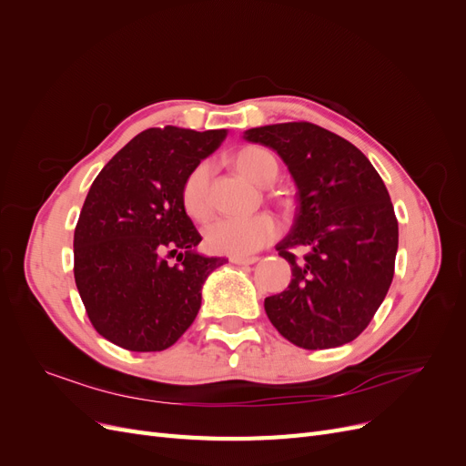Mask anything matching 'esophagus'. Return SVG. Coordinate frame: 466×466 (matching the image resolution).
Masks as SVG:
<instances>
[{"label":"esophagus","mask_w":466,"mask_h":466,"mask_svg":"<svg viewBox=\"0 0 466 466\" xmlns=\"http://www.w3.org/2000/svg\"><path fill=\"white\" fill-rule=\"evenodd\" d=\"M229 260H231L233 264H238V266H248V264L258 262L257 257H231Z\"/></svg>","instance_id":"obj_1"}]
</instances>
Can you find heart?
Wrapping results in <instances>:
<instances>
[{
    "instance_id": "heart-1",
    "label": "heart",
    "mask_w": 466,
    "mask_h": 466,
    "mask_svg": "<svg viewBox=\"0 0 466 466\" xmlns=\"http://www.w3.org/2000/svg\"><path fill=\"white\" fill-rule=\"evenodd\" d=\"M233 167L248 180L257 185H270L278 175V163L272 153L262 147L248 146L233 153ZM209 163H198L187 175L180 187V202L187 214L196 219L204 221L211 214V198H209ZM279 235V223L270 214H260L247 219H229L223 218L209 223L204 238L211 252L229 257H250L270 245Z\"/></svg>"
}]
</instances>
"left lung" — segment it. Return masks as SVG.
<instances>
[{"instance_id": "1", "label": "left lung", "mask_w": 466, "mask_h": 466, "mask_svg": "<svg viewBox=\"0 0 466 466\" xmlns=\"http://www.w3.org/2000/svg\"><path fill=\"white\" fill-rule=\"evenodd\" d=\"M245 139L274 149L298 187L291 231L276 245L291 264V281L264 299L268 319L305 350L351 342L394 274L399 221L385 182L354 144L311 122L260 126ZM295 248L306 250L301 259Z\"/></svg>"}]
</instances>
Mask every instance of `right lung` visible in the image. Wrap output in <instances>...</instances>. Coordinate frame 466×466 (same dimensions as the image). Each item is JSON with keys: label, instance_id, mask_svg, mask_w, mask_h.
<instances>
[{"label": "right lung", "instance_id": "add662e5", "mask_svg": "<svg viewBox=\"0 0 466 466\" xmlns=\"http://www.w3.org/2000/svg\"><path fill=\"white\" fill-rule=\"evenodd\" d=\"M225 136L149 128L93 180L74 233V276L91 324L112 344L167 350L198 315L204 281L225 258L196 252L202 237L182 208L180 187Z\"/></svg>", "mask_w": 466, "mask_h": 466}]
</instances>
